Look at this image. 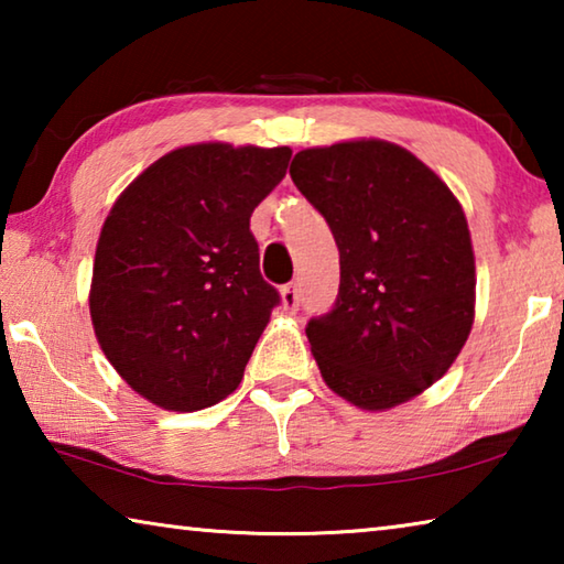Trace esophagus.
Instances as JSON below:
<instances>
[{
  "mask_svg": "<svg viewBox=\"0 0 564 564\" xmlns=\"http://www.w3.org/2000/svg\"><path fill=\"white\" fill-rule=\"evenodd\" d=\"M281 303H283V311H285V313H295V311H299V305H301V291H299V285H295V283L283 285V289H281Z\"/></svg>",
  "mask_w": 564,
  "mask_h": 564,
  "instance_id": "obj_1",
  "label": "esophagus"
}]
</instances>
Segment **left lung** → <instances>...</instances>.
I'll return each instance as SVG.
<instances>
[{
	"instance_id": "left-lung-1",
	"label": "left lung",
	"mask_w": 564,
	"mask_h": 564,
	"mask_svg": "<svg viewBox=\"0 0 564 564\" xmlns=\"http://www.w3.org/2000/svg\"><path fill=\"white\" fill-rule=\"evenodd\" d=\"M291 178L340 251L333 311L305 336L326 386L390 410L441 380L475 321V256L463 206L408 149L383 139L303 149Z\"/></svg>"
}]
</instances>
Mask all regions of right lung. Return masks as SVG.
I'll return each mask as SVG.
<instances>
[{
  "instance_id": "right-lung-1",
  "label": "right lung",
  "mask_w": 564,
  "mask_h": 564,
  "mask_svg": "<svg viewBox=\"0 0 564 564\" xmlns=\"http://www.w3.org/2000/svg\"><path fill=\"white\" fill-rule=\"evenodd\" d=\"M289 161V147H181L111 206L89 313L104 356L149 403L194 413L241 383L281 301L261 275L251 214Z\"/></svg>"
}]
</instances>
